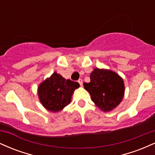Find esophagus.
<instances>
[{
    "label": "esophagus",
    "mask_w": 155,
    "mask_h": 155,
    "mask_svg": "<svg viewBox=\"0 0 155 155\" xmlns=\"http://www.w3.org/2000/svg\"><path fill=\"white\" fill-rule=\"evenodd\" d=\"M78 82L79 83L80 86H82V85H83V81H82V79H79V80H78Z\"/></svg>",
    "instance_id": "34e87169"
}]
</instances>
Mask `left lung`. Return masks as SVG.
I'll return each mask as SVG.
<instances>
[{
    "label": "left lung",
    "instance_id": "8db88e82",
    "mask_svg": "<svg viewBox=\"0 0 155 155\" xmlns=\"http://www.w3.org/2000/svg\"><path fill=\"white\" fill-rule=\"evenodd\" d=\"M92 101L101 111H110L120 104L124 94L123 79L111 70L96 68L90 74V82L84 83Z\"/></svg>",
    "mask_w": 155,
    "mask_h": 155
}]
</instances>
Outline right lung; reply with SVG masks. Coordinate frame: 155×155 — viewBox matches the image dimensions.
I'll use <instances>...</instances> for the list:
<instances>
[{
    "instance_id": "1",
    "label": "right lung",
    "mask_w": 155,
    "mask_h": 155,
    "mask_svg": "<svg viewBox=\"0 0 155 155\" xmlns=\"http://www.w3.org/2000/svg\"><path fill=\"white\" fill-rule=\"evenodd\" d=\"M78 87H79L78 82L64 79L61 75L54 72L38 86L39 100L48 111L58 112L70 104L73 93Z\"/></svg>"
}]
</instances>
